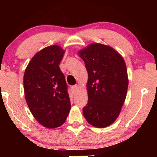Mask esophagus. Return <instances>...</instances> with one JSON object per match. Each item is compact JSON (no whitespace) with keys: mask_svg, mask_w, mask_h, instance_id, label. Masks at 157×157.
I'll return each mask as SVG.
<instances>
[{"mask_svg":"<svg viewBox=\"0 0 157 157\" xmlns=\"http://www.w3.org/2000/svg\"><path fill=\"white\" fill-rule=\"evenodd\" d=\"M71 89H72V91H73V93H76V92L78 91V86H73L72 88H71Z\"/></svg>","mask_w":157,"mask_h":157,"instance_id":"esophagus-1","label":"esophagus"}]
</instances>
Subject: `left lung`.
I'll return each instance as SVG.
<instances>
[{
    "label": "left lung",
    "mask_w": 157,
    "mask_h": 157,
    "mask_svg": "<svg viewBox=\"0 0 157 157\" xmlns=\"http://www.w3.org/2000/svg\"><path fill=\"white\" fill-rule=\"evenodd\" d=\"M88 72V103L83 109L91 125L104 128L119 117L128 79L123 57L112 47L94 43L78 51Z\"/></svg>",
    "instance_id": "1"
}]
</instances>
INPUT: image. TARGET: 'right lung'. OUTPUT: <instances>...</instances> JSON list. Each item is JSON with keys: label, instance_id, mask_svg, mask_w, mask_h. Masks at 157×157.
Listing matches in <instances>:
<instances>
[{"label": "right lung", "instance_id": "1", "mask_svg": "<svg viewBox=\"0 0 157 157\" xmlns=\"http://www.w3.org/2000/svg\"><path fill=\"white\" fill-rule=\"evenodd\" d=\"M65 51L53 45L38 51L23 76L25 97L34 118L48 128L61 126L71 109L65 77L59 68Z\"/></svg>", "mask_w": 157, "mask_h": 157}]
</instances>
